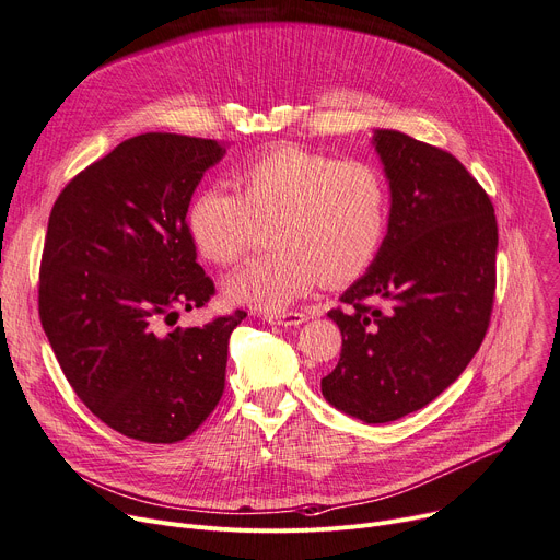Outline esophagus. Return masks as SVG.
Masks as SVG:
<instances>
[{"label":"esophagus","instance_id":"1","mask_svg":"<svg viewBox=\"0 0 560 560\" xmlns=\"http://www.w3.org/2000/svg\"><path fill=\"white\" fill-rule=\"evenodd\" d=\"M306 319H308V315L298 313V311H290L283 315H265V322H268V325H277V327H300Z\"/></svg>","mask_w":560,"mask_h":560}]
</instances>
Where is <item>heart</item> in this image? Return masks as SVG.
Instances as JSON below:
<instances>
[{"label": "heart", "mask_w": 560, "mask_h": 560, "mask_svg": "<svg viewBox=\"0 0 560 560\" xmlns=\"http://www.w3.org/2000/svg\"><path fill=\"white\" fill-rule=\"evenodd\" d=\"M238 192L199 190L188 203L197 249L218 265L238 260L256 222H270L272 254L252 258L224 281L231 304L281 313L322 279L361 277L386 241L388 184L365 161H338L302 147H277L235 172Z\"/></svg>", "instance_id": "b5f03b06"}]
</instances>
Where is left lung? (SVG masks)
I'll list each match as a JSON object with an SVG mask.
<instances>
[{
	"mask_svg": "<svg viewBox=\"0 0 560 560\" xmlns=\"http://www.w3.org/2000/svg\"><path fill=\"white\" fill-rule=\"evenodd\" d=\"M372 144L390 190L388 231L342 292L347 308L329 311L342 351L322 395L349 418L384 424L424 408L475 359L494 298L497 220L452 154L395 129H376Z\"/></svg>",
	"mask_w": 560,
	"mask_h": 560,
	"instance_id": "obj_1",
	"label": "left lung"
}]
</instances>
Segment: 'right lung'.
Listing matches in <instances>:
<instances>
[{
	"label": "right lung",
	"mask_w": 560,
	"mask_h": 560,
	"mask_svg": "<svg viewBox=\"0 0 560 560\" xmlns=\"http://www.w3.org/2000/svg\"><path fill=\"white\" fill-rule=\"evenodd\" d=\"M224 142L142 133L88 165L58 195L45 235L38 311L70 386L93 413L142 443H176L213 413L231 331L161 325L215 292L186 224Z\"/></svg>",
	"instance_id": "1"
}]
</instances>
